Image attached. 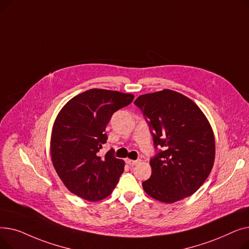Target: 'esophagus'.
Instances as JSON below:
<instances>
[{"label":"esophagus","instance_id":"1","mask_svg":"<svg viewBox=\"0 0 249 249\" xmlns=\"http://www.w3.org/2000/svg\"><path fill=\"white\" fill-rule=\"evenodd\" d=\"M140 160H126V163H128L129 165H136L140 162Z\"/></svg>","mask_w":249,"mask_h":249}]
</instances>
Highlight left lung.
I'll return each mask as SVG.
<instances>
[{"label":"left lung","instance_id":"1","mask_svg":"<svg viewBox=\"0 0 249 249\" xmlns=\"http://www.w3.org/2000/svg\"><path fill=\"white\" fill-rule=\"evenodd\" d=\"M134 104L149 126L154 147L151 177L142 182L151 198L175 203L197 192L210 175L215 138L201 109L172 89L139 96Z\"/></svg>","mask_w":249,"mask_h":249}]
</instances>
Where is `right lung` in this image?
Instances as JSON below:
<instances>
[{"label":"right lung","mask_w":249,"mask_h":249,"mask_svg":"<svg viewBox=\"0 0 249 249\" xmlns=\"http://www.w3.org/2000/svg\"><path fill=\"white\" fill-rule=\"evenodd\" d=\"M134 96L91 89L73 97L57 115L52 129L50 152L55 171L70 192L97 202L112 194L124 172V161L114 149L99 151L112 115L131 103Z\"/></svg>","instance_id":"obj_1"}]
</instances>
